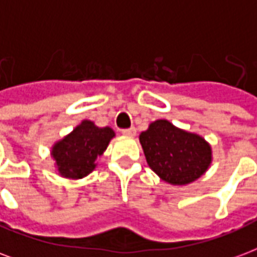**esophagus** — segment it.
Instances as JSON below:
<instances>
[{
  "mask_svg": "<svg viewBox=\"0 0 257 257\" xmlns=\"http://www.w3.org/2000/svg\"><path fill=\"white\" fill-rule=\"evenodd\" d=\"M121 133H122V135H125V136H135V135H136V128L122 129V131H121Z\"/></svg>",
  "mask_w": 257,
  "mask_h": 257,
  "instance_id": "obj_1",
  "label": "esophagus"
}]
</instances>
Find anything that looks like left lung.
Listing matches in <instances>:
<instances>
[{
  "label": "left lung",
  "mask_w": 257,
  "mask_h": 257,
  "mask_svg": "<svg viewBox=\"0 0 257 257\" xmlns=\"http://www.w3.org/2000/svg\"><path fill=\"white\" fill-rule=\"evenodd\" d=\"M147 163L171 185H187L203 175L211 163L210 146L195 133L158 120L140 135Z\"/></svg>",
  "instance_id": "1"
}]
</instances>
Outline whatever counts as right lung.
I'll use <instances>...</instances> for the list:
<instances>
[{
  "label": "right lung",
  "instance_id": "1",
  "mask_svg": "<svg viewBox=\"0 0 257 257\" xmlns=\"http://www.w3.org/2000/svg\"><path fill=\"white\" fill-rule=\"evenodd\" d=\"M114 137L109 126L98 128L91 121H82L70 135L52 147V158L59 174L64 178L81 179L95 168V159L101 156Z\"/></svg>",
  "mask_w": 257,
  "mask_h": 257
}]
</instances>
